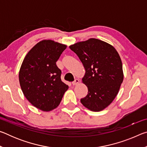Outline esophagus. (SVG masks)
I'll return each mask as SVG.
<instances>
[{"instance_id": "34e87169", "label": "esophagus", "mask_w": 147, "mask_h": 147, "mask_svg": "<svg viewBox=\"0 0 147 147\" xmlns=\"http://www.w3.org/2000/svg\"><path fill=\"white\" fill-rule=\"evenodd\" d=\"M79 80L78 79H75V80H74L73 82H72V84H73V85H76V84H78L79 83Z\"/></svg>"}]
</instances>
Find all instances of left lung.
<instances>
[{"mask_svg":"<svg viewBox=\"0 0 147 147\" xmlns=\"http://www.w3.org/2000/svg\"><path fill=\"white\" fill-rule=\"evenodd\" d=\"M82 63L86 74L82 82L88 94L81 98L86 108L100 111L108 106L117 94L123 81L120 56L111 45L91 38L69 47Z\"/></svg>","mask_w":147,"mask_h":147,"instance_id":"1","label":"left lung"}]
</instances>
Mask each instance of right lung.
Masks as SVG:
<instances>
[{"mask_svg": "<svg viewBox=\"0 0 147 147\" xmlns=\"http://www.w3.org/2000/svg\"><path fill=\"white\" fill-rule=\"evenodd\" d=\"M67 46L52 40L36 44L24 58L19 71L20 86L32 105L44 111L58 107L69 88L56 65Z\"/></svg>", "mask_w": 147, "mask_h": 147, "instance_id": "1", "label": "right lung"}]
</instances>
